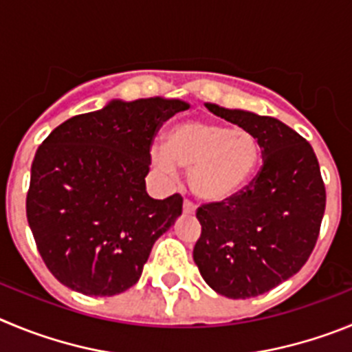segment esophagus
<instances>
[{"instance_id": "esophagus-1", "label": "esophagus", "mask_w": 352, "mask_h": 352, "mask_svg": "<svg viewBox=\"0 0 352 352\" xmlns=\"http://www.w3.org/2000/svg\"><path fill=\"white\" fill-rule=\"evenodd\" d=\"M196 210V205L192 204V201H189V199H184V212L186 214H195Z\"/></svg>"}]
</instances>
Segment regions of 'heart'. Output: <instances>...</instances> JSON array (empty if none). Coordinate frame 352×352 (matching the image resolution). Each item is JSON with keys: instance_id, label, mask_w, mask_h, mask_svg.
Instances as JSON below:
<instances>
[{"instance_id": "heart-1", "label": "heart", "mask_w": 352, "mask_h": 352, "mask_svg": "<svg viewBox=\"0 0 352 352\" xmlns=\"http://www.w3.org/2000/svg\"><path fill=\"white\" fill-rule=\"evenodd\" d=\"M153 161L166 173L189 170L191 189L199 198L221 201L243 188L258 163L259 147L245 129L205 121L172 126L164 145H154Z\"/></svg>"}]
</instances>
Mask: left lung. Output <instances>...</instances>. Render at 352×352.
<instances>
[{
    "mask_svg": "<svg viewBox=\"0 0 352 352\" xmlns=\"http://www.w3.org/2000/svg\"><path fill=\"white\" fill-rule=\"evenodd\" d=\"M258 140L263 166L243 189L196 210L192 258L205 283L228 298H252L293 277L318 242L326 189L314 148L268 116L207 103Z\"/></svg>",
    "mask_w": 352,
    "mask_h": 352,
    "instance_id": "8db88e82",
    "label": "left lung"
}]
</instances>
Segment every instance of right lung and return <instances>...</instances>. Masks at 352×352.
Here are the masks:
<instances>
[{"mask_svg":"<svg viewBox=\"0 0 352 352\" xmlns=\"http://www.w3.org/2000/svg\"><path fill=\"white\" fill-rule=\"evenodd\" d=\"M189 105L110 101L50 133L34 154L28 223L50 274L69 289L113 296L140 278L154 242L182 214V196L145 191L151 147L164 121Z\"/></svg>","mask_w":352,"mask_h":352,"instance_id":"right-lung-1","label":"right lung"}]
</instances>
